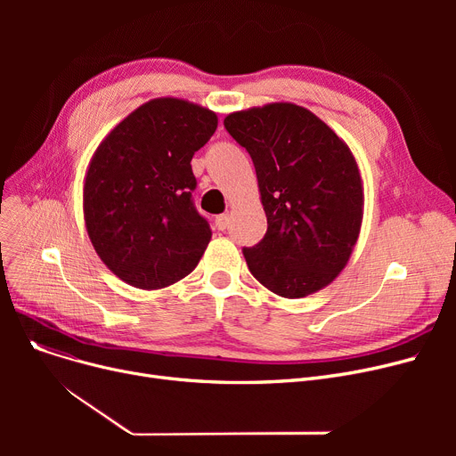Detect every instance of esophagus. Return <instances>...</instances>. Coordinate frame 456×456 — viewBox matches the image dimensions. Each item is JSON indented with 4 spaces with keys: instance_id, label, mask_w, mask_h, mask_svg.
Listing matches in <instances>:
<instances>
[{
    "instance_id": "1",
    "label": "esophagus",
    "mask_w": 456,
    "mask_h": 456,
    "mask_svg": "<svg viewBox=\"0 0 456 456\" xmlns=\"http://www.w3.org/2000/svg\"><path fill=\"white\" fill-rule=\"evenodd\" d=\"M227 225H229V216L227 214L216 216V227H218L220 231H224V229H227Z\"/></svg>"
}]
</instances>
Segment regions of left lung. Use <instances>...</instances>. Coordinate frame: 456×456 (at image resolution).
<instances>
[{"label":"left lung","mask_w":456,"mask_h":456,"mask_svg":"<svg viewBox=\"0 0 456 456\" xmlns=\"http://www.w3.org/2000/svg\"><path fill=\"white\" fill-rule=\"evenodd\" d=\"M224 126L253 159L268 218L244 249L253 277L299 299L330 284L361 234L364 184L347 143L305 107L279 102L236 110Z\"/></svg>","instance_id":"obj_1"}]
</instances>
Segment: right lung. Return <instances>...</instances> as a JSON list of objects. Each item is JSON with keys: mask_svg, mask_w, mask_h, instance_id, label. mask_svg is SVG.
I'll return each instance as SVG.
<instances>
[{"mask_svg": "<svg viewBox=\"0 0 456 456\" xmlns=\"http://www.w3.org/2000/svg\"><path fill=\"white\" fill-rule=\"evenodd\" d=\"M218 127L210 109L155 98L94 151L83 183L90 242L103 265L140 290H160L198 266L212 231L191 203V157Z\"/></svg>", "mask_w": 456, "mask_h": 456, "instance_id": "obj_1", "label": "right lung"}]
</instances>
